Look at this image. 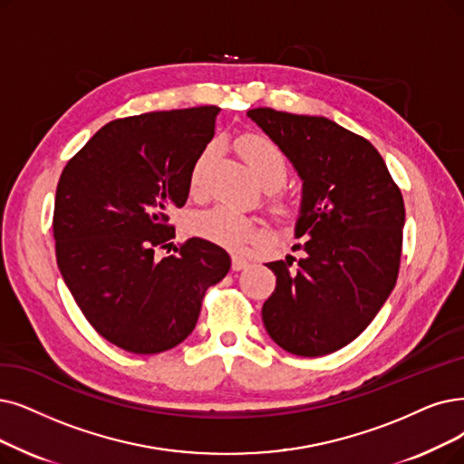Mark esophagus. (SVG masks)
I'll list each match as a JSON object with an SVG mask.
<instances>
[{
	"mask_svg": "<svg viewBox=\"0 0 464 464\" xmlns=\"http://www.w3.org/2000/svg\"><path fill=\"white\" fill-rule=\"evenodd\" d=\"M247 265H249V258H246L242 255H234L232 256V268L234 270H244Z\"/></svg>",
	"mask_w": 464,
	"mask_h": 464,
	"instance_id": "1",
	"label": "esophagus"
}]
</instances>
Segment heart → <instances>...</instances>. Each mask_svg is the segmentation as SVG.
Returning a JSON list of instances; mask_svg holds the SVG:
<instances>
[{"label":"heart","mask_w":464,"mask_h":464,"mask_svg":"<svg viewBox=\"0 0 464 464\" xmlns=\"http://www.w3.org/2000/svg\"><path fill=\"white\" fill-rule=\"evenodd\" d=\"M236 148L237 152L242 154L244 161L247 163V168L251 169L258 184L272 182L274 187H277V184H282L285 180V175H287L285 156L282 152V148L268 137L249 133L237 139ZM209 156H211V150L208 148V150L196 160L194 168L190 171L192 187H198L203 168H206ZM188 230L198 237L209 239V242L225 246V247H239L253 236L251 220L242 213H237L236 209L225 208V206L192 215L188 220Z\"/></svg>","instance_id":"obj_1"}]
</instances>
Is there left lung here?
Instances as JSON below:
<instances>
[{
    "mask_svg": "<svg viewBox=\"0 0 464 464\" xmlns=\"http://www.w3.org/2000/svg\"><path fill=\"white\" fill-rule=\"evenodd\" d=\"M247 116L303 179L295 236L301 258L266 266L276 289L263 304L272 341L295 356L331 354L373 322L394 289L405 208L377 148L322 116L253 108Z\"/></svg>",
    "mask_w": 464,
    "mask_h": 464,
    "instance_id": "obj_1",
    "label": "left lung"
}]
</instances>
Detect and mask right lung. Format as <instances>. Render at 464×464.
Instances as JSON below:
<instances>
[{"label": "right lung", "instance_id": "1", "mask_svg": "<svg viewBox=\"0 0 464 464\" xmlns=\"http://www.w3.org/2000/svg\"><path fill=\"white\" fill-rule=\"evenodd\" d=\"M217 106L148 112L106 123L73 156L57 184L53 236L73 301L101 337L133 354H158L196 327L206 291L230 255L175 237L168 211L182 208L190 171L215 135Z\"/></svg>", "mask_w": 464, "mask_h": 464}]
</instances>
